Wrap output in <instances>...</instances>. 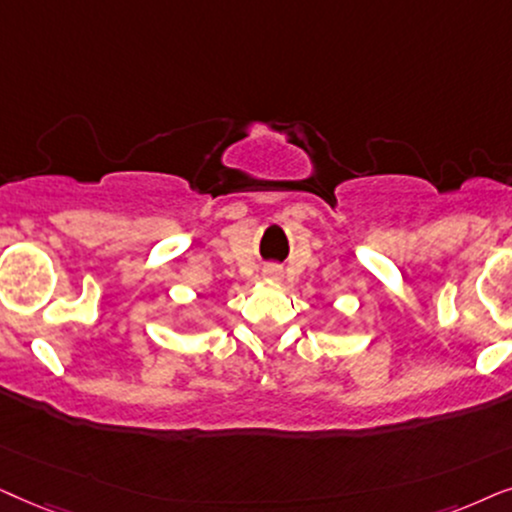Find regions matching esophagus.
<instances>
[{
	"label": "esophagus",
	"mask_w": 512,
	"mask_h": 512,
	"mask_svg": "<svg viewBox=\"0 0 512 512\" xmlns=\"http://www.w3.org/2000/svg\"><path fill=\"white\" fill-rule=\"evenodd\" d=\"M264 276L271 278V281H278V278H281V271L276 267H264Z\"/></svg>",
	"instance_id": "1"
}]
</instances>
